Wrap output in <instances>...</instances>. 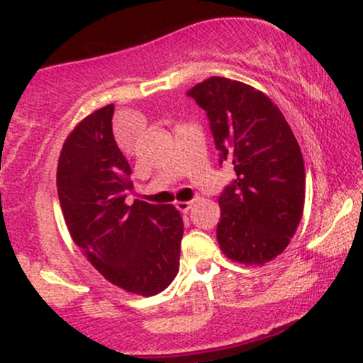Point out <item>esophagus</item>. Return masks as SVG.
<instances>
[{
	"label": "esophagus",
	"instance_id": "obj_1",
	"mask_svg": "<svg viewBox=\"0 0 363 363\" xmlns=\"http://www.w3.org/2000/svg\"><path fill=\"white\" fill-rule=\"evenodd\" d=\"M191 206H193V201H177L176 203V208L181 213H187V211L191 210Z\"/></svg>",
	"mask_w": 363,
	"mask_h": 363
}]
</instances>
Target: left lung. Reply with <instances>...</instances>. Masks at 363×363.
I'll return each mask as SVG.
<instances>
[{
  "mask_svg": "<svg viewBox=\"0 0 363 363\" xmlns=\"http://www.w3.org/2000/svg\"><path fill=\"white\" fill-rule=\"evenodd\" d=\"M210 119L220 158L235 179L218 198L216 240L234 262L261 266L285 251L306 201V169L294 131L268 95L211 77L187 90Z\"/></svg>",
  "mask_w": 363,
  "mask_h": 363,
  "instance_id": "1",
  "label": "left lung"
}]
</instances>
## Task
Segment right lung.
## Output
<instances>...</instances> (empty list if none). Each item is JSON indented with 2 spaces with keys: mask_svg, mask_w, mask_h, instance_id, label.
<instances>
[{
  "mask_svg": "<svg viewBox=\"0 0 363 363\" xmlns=\"http://www.w3.org/2000/svg\"><path fill=\"white\" fill-rule=\"evenodd\" d=\"M114 104L94 111L68 135L57 160V196L73 242L112 285L152 297L179 272L182 216L172 205L136 199L131 167L112 133Z\"/></svg>",
  "mask_w": 363,
  "mask_h": 363,
  "instance_id": "add662e5",
  "label": "right lung"
}]
</instances>
